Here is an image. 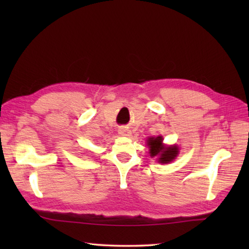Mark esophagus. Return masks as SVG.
<instances>
[{
	"label": "esophagus",
	"mask_w": 249,
	"mask_h": 249,
	"mask_svg": "<svg viewBox=\"0 0 249 249\" xmlns=\"http://www.w3.org/2000/svg\"><path fill=\"white\" fill-rule=\"evenodd\" d=\"M119 134H120L121 136H129V135H130V131L127 130V129L122 128V129L119 130Z\"/></svg>",
	"instance_id": "obj_1"
}]
</instances>
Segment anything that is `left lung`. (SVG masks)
Listing matches in <instances>:
<instances>
[{"label":"left lung","mask_w":249,"mask_h":249,"mask_svg":"<svg viewBox=\"0 0 249 249\" xmlns=\"http://www.w3.org/2000/svg\"><path fill=\"white\" fill-rule=\"evenodd\" d=\"M147 144L150 146V154L152 157L158 156V161L161 163H168L172 161L177 157L178 149L176 146H162V138L161 137H156V138H150L147 140Z\"/></svg>","instance_id":"1"}]
</instances>
